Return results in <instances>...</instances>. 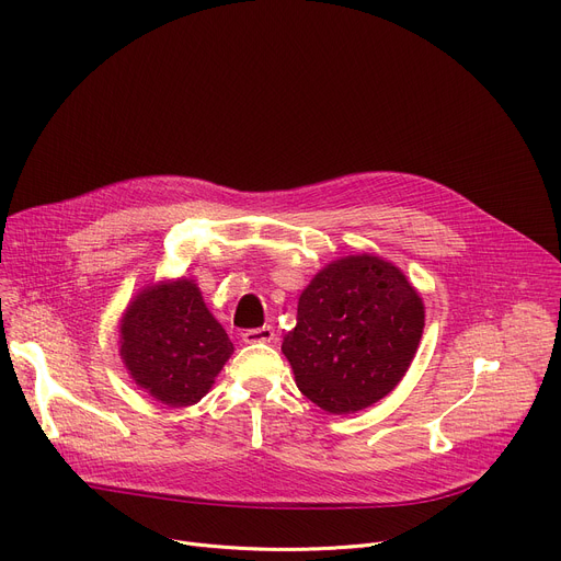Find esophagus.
Listing matches in <instances>:
<instances>
[{
    "label": "esophagus",
    "instance_id": "obj_1",
    "mask_svg": "<svg viewBox=\"0 0 561 561\" xmlns=\"http://www.w3.org/2000/svg\"><path fill=\"white\" fill-rule=\"evenodd\" d=\"M274 339H276V332H274L272 325H263V328H253V330L242 332L244 343H272Z\"/></svg>",
    "mask_w": 561,
    "mask_h": 561
}]
</instances>
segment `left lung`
<instances>
[{"instance_id":"8db88e82","label":"left lung","mask_w":561,"mask_h":561,"mask_svg":"<svg viewBox=\"0 0 561 561\" xmlns=\"http://www.w3.org/2000/svg\"><path fill=\"white\" fill-rule=\"evenodd\" d=\"M422 328V298L393 263L370 253L346 255L300 294L283 355L300 393L328 413L346 415L396 389Z\"/></svg>"}]
</instances>
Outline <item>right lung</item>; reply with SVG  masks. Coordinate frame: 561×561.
<instances>
[{
	"instance_id": "right-lung-1",
	"label": "right lung",
	"mask_w": 561,
	"mask_h": 561,
	"mask_svg": "<svg viewBox=\"0 0 561 561\" xmlns=\"http://www.w3.org/2000/svg\"><path fill=\"white\" fill-rule=\"evenodd\" d=\"M121 359L139 389L165 407L197 404L233 353L195 280L139 291L121 319Z\"/></svg>"
}]
</instances>
